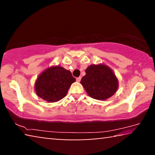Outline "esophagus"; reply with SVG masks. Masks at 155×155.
<instances>
[{
    "mask_svg": "<svg viewBox=\"0 0 155 155\" xmlns=\"http://www.w3.org/2000/svg\"><path fill=\"white\" fill-rule=\"evenodd\" d=\"M81 80V77L77 78V82H80Z\"/></svg>",
    "mask_w": 155,
    "mask_h": 155,
    "instance_id": "34e87169",
    "label": "esophagus"
}]
</instances>
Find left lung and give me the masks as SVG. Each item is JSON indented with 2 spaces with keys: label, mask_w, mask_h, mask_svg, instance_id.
<instances>
[{
  "label": "left lung",
  "mask_w": 155,
  "mask_h": 155,
  "mask_svg": "<svg viewBox=\"0 0 155 155\" xmlns=\"http://www.w3.org/2000/svg\"><path fill=\"white\" fill-rule=\"evenodd\" d=\"M81 81L86 92L91 98L104 101L116 92L118 80L111 68L103 64L90 65Z\"/></svg>",
  "instance_id": "left-lung-1"
}]
</instances>
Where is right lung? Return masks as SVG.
Instances as JSON below:
<instances>
[{"instance_id": "right-lung-1", "label": "right lung", "mask_w": 155, "mask_h": 155, "mask_svg": "<svg viewBox=\"0 0 155 155\" xmlns=\"http://www.w3.org/2000/svg\"><path fill=\"white\" fill-rule=\"evenodd\" d=\"M76 79L69 70L59 65L51 66L38 76L35 83L37 95L48 103L64 98Z\"/></svg>"}]
</instances>
